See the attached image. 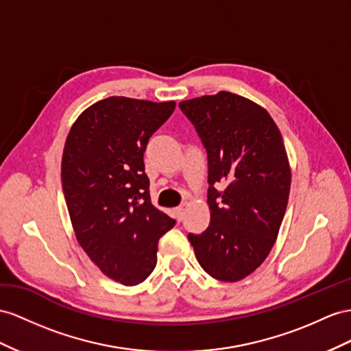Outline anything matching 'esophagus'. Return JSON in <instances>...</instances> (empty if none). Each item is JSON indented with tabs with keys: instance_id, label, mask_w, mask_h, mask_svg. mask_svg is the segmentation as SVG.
I'll return each mask as SVG.
<instances>
[{
	"instance_id": "obj_1",
	"label": "esophagus",
	"mask_w": 351,
	"mask_h": 351,
	"mask_svg": "<svg viewBox=\"0 0 351 351\" xmlns=\"http://www.w3.org/2000/svg\"><path fill=\"white\" fill-rule=\"evenodd\" d=\"M184 213H185L184 206H179V208H175V215H176L178 221H181L184 218Z\"/></svg>"
}]
</instances>
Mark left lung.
<instances>
[{"label":"left lung","instance_id":"8db88e82","mask_svg":"<svg viewBox=\"0 0 351 351\" xmlns=\"http://www.w3.org/2000/svg\"><path fill=\"white\" fill-rule=\"evenodd\" d=\"M208 151L209 227L188 234L197 261L222 282H239L273 249L291 191L282 133L265 108L231 92L179 102ZM221 182L226 190L218 192Z\"/></svg>","mask_w":351,"mask_h":351}]
</instances>
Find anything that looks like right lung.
I'll return each instance as SVG.
<instances>
[{"mask_svg": "<svg viewBox=\"0 0 351 351\" xmlns=\"http://www.w3.org/2000/svg\"><path fill=\"white\" fill-rule=\"evenodd\" d=\"M175 106L106 97L78 115L65 142L62 186L75 237L106 277L125 286L152 273L158 239L175 226L151 203L143 166L149 138Z\"/></svg>", "mask_w": 351, "mask_h": 351, "instance_id": "obj_1", "label": "right lung"}]
</instances>
